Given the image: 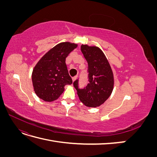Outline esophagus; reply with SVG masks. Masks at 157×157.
I'll return each instance as SVG.
<instances>
[{
	"mask_svg": "<svg viewBox=\"0 0 157 157\" xmlns=\"http://www.w3.org/2000/svg\"><path fill=\"white\" fill-rule=\"evenodd\" d=\"M77 76H75V77H73L72 78V80H73V81L74 82V81H75V80L76 79H77Z\"/></svg>",
	"mask_w": 157,
	"mask_h": 157,
	"instance_id": "obj_1",
	"label": "esophagus"
}]
</instances>
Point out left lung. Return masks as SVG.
<instances>
[{"label":"left lung","mask_w":157,"mask_h":157,"mask_svg":"<svg viewBox=\"0 0 157 157\" xmlns=\"http://www.w3.org/2000/svg\"><path fill=\"white\" fill-rule=\"evenodd\" d=\"M82 53L88 63V83L80 88L78 78L73 82L79 99L85 105L96 107L110 96L113 89V74L105 56L98 47L82 45Z\"/></svg>","instance_id":"left-lung-1"}]
</instances>
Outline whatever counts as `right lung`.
Segmentation results:
<instances>
[{
	"mask_svg": "<svg viewBox=\"0 0 157 157\" xmlns=\"http://www.w3.org/2000/svg\"><path fill=\"white\" fill-rule=\"evenodd\" d=\"M77 45L61 42L55 46L37 63L32 74V81L37 96L45 101L58 99L64 91V86L71 84L65 59Z\"/></svg>",
	"mask_w": 157,
	"mask_h": 157,
	"instance_id": "1",
	"label": "right lung"
}]
</instances>
